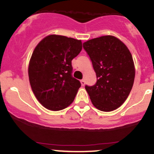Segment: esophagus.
<instances>
[{
  "label": "esophagus",
  "instance_id": "obj_1",
  "mask_svg": "<svg viewBox=\"0 0 154 154\" xmlns=\"http://www.w3.org/2000/svg\"><path fill=\"white\" fill-rule=\"evenodd\" d=\"M81 84H82V86H85V81L84 80V79H82V80H81Z\"/></svg>",
  "mask_w": 154,
  "mask_h": 154
}]
</instances>
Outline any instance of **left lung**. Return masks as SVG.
Returning <instances> with one entry per match:
<instances>
[{
	"mask_svg": "<svg viewBox=\"0 0 154 154\" xmlns=\"http://www.w3.org/2000/svg\"><path fill=\"white\" fill-rule=\"evenodd\" d=\"M97 75L94 85H85L93 105L111 112L125 102L132 90L135 67L128 48L118 38L103 36L83 43Z\"/></svg>",
	"mask_w": 154,
	"mask_h": 154,
	"instance_id": "8db88e82",
	"label": "left lung"
}]
</instances>
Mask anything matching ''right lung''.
<instances>
[{"instance_id":"add662e5","label":"right lung","mask_w":154,"mask_h":154,"mask_svg":"<svg viewBox=\"0 0 154 154\" xmlns=\"http://www.w3.org/2000/svg\"><path fill=\"white\" fill-rule=\"evenodd\" d=\"M82 48L81 40L54 34L44 38L35 48L29 63V81L45 108L62 110L73 102L81 83L72 77V60Z\"/></svg>"}]
</instances>
